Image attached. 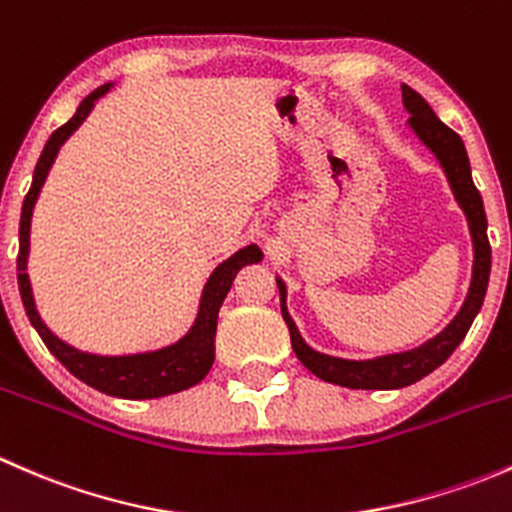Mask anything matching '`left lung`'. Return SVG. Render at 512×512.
I'll list each match as a JSON object with an SVG mask.
<instances>
[{
	"label": "left lung",
	"instance_id": "left-lung-1",
	"mask_svg": "<svg viewBox=\"0 0 512 512\" xmlns=\"http://www.w3.org/2000/svg\"><path fill=\"white\" fill-rule=\"evenodd\" d=\"M401 96H404L406 111L411 113L409 126L411 131L421 138L423 146L438 158L443 173H446L448 185H451L453 195H456L458 205L466 213L468 230H471L473 240V280L468 297L463 302L461 312L453 317V322L436 334L433 339L423 342L421 347L409 349V352L399 354H384L376 359H339V356H329L322 352H314L299 334L297 324L292 322L287 312V287L285 282L277 277V287H280V304L282 317H285L289 339H292V349L297 359L329 384L347 386V389H404V386L416 384L418 379L431 374L433 369L443 364L463 337L471 329L473 319L483 307L485 289H488L490 277V242H488V220H485L483 198H480L478 188L473 185L471 178V163H468L466 146H463L461 136L446 126L441 118L433 113L426 98L416 94L411 86L401 84Z\"/></svg>",
	"mask_w": 512,
	"mask_h": 512
}]
</instances>
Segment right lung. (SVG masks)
Masks as SVG:
<instances>
[{
    "label": "right lung",
    "instance_id": "1",
    "mask_svg": "<svg viewBox=\"0 0 512 512\" xmlns=\"http://www.w3.org/2000/svg\"><path fill=\"white\" fill-rule=\"evenodd\" d=\"M113 84L98 86L94 94H89L76 108L74 118L66 121L64 126L56 128L46 141L44 151H41L39 163L34 168L32 188H29L27 198L22 205V223H19V257H17V280L19 294H22L24 309L32 322V327L39 332L41 342L46 344L51 354L84 384L94 386L96 391H103L108 396H118V399H158V396L175 394L195 386L198 381L205 379L215 361V329H218V312L220 304L230 292L232 280L237 272L245 265L262 260V252L257 245H247L237 250L235 255L227 257L213 270L208 277L200 297L198 317H195L193 327L185 337H180L175 344L156 349V352H141V354H123V356H98L89 352H79L64 339L56 337L44 322H41L39 312H36L32 282L27 275V260H29V230H32V213L36 198L41 193L46 175H49L51 165H54L59 148L69 141L71 133L86 121L94 103L103 94H108Z\"/></svg>",
    "mask_w": 512,
    "mask_h": 512
}]
</instances>
